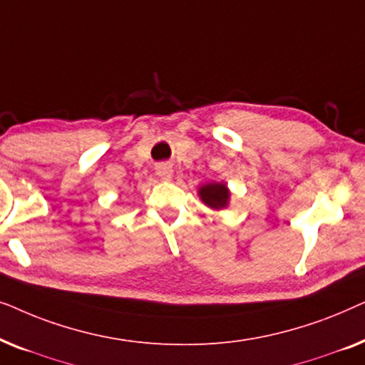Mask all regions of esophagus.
<instances>
[{"instance_id":"1","label":"esophagus","mask_w":365,"mask_h":365,"mask_svg":"<svg viewBox=\"0 0 365 365\" xmlns=\"http://www.w3.org/2000/svg\"><path fill=\"white\" fill-rule=\"evenodd\" d=\"M156 174L161 179H171L173 178V168L169 166V164H159V166L156 168Z\"/></svg>"}]
</instances>
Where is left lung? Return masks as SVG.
Wrapping results in <instances>:
<instances>
[{"label": "left lung", "instance_id": "left-lung-1", "mask_svg": "<svg viewBox=\"0 0 365 365\" xmlns=\"http://www.w3.org/2000/svg\"><path fill=\"white\" fill-rule=\"evenodd\" d=\"M197 196L207 207L214 209V211L226 209L229 206V201H231V191H229L226 182L212 181L202 184V186L197 189Z\"/></svg>", "mask_w": 365, "mask_h": 365}]
</instances>
